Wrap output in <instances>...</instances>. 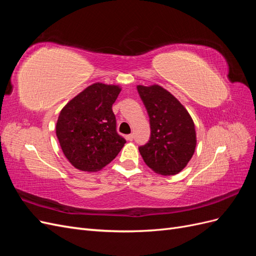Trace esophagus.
Masks as SVG:
<instances>
[{"instance_id":"1","label":"esophagus","mask_w":256,"mask_h":256,"mask_svg":"<svg viewBox=\"0 0 256 256\" xmlns=\"http://www.w3.org/2000/svg\"><path fill=\"white\" fill-rule=\"evenodd\" d=\"M126 138H127L128 141H132V140H134V134H130L126 136Z\"/></svg>"}]
</instances>
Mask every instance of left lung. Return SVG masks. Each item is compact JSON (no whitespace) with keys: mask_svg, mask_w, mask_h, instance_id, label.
I'll use <instances>...</instances> for the list:
<instances>
[{"mask_svg":"<svg viewBox=\"0 0 256 256\" xmlns=\"http://www.w3.org/2000/svg\"><path fill=\"white\" fill-rule=\"evenodd\" d=\"M138 92L150 116V138L138 147L147 166L168 176L188 164L196 146L194 122L184 106L159 85H138Z\"/></svg>","mask_w":256,"mask_h":256,"instance_id":"obj_1","label":"left lung"}]
</instances>
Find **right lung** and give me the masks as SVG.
<instances>
[{
	"mask_svg": "<svg viewBox=\"0 0 256 256\" xmlns=\"http://www.w3.org/2000/svg\"><path fill=\"white\" fill-rule=\"evenodd\" d=\"M118 85L94 83L62 109L56 136L65 157L78 170L94 172L118 156L126 140L116 131L112 106Z\"/></svg>",
	"mask_w": 256,
	"mask_h": 256,
	"instance_id": "obj_1",
	"label": "right lung"
}]
</instances>
